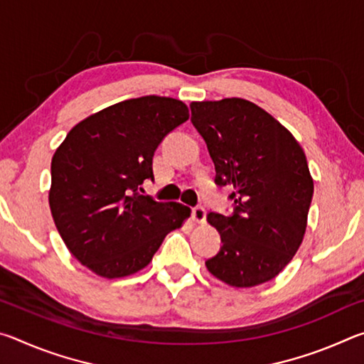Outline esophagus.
<instances>
[{
  "mask_svg": "<svg viewBox=\"0 0 364 364\" xmlns=\"http://www.w3.org/2000/svg\"><path fill=\"white\" fill-rule=\"evenodd\" d=\"M205 215H207V212H205L204 205H196L193 208V218H194V221H197V223H204Z\"/></svg>",
  "mask_w": 364,
  "mask_h": 364,
  "instance_id": "obj_1",
  "label": "esophagus"
}]
</instances>
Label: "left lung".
<instances>
[{"instance_id":"obj_1","label":"left lung","mask_w":364,"mask_h":364,"mask_svg":"<svg viewBox=\"0 0 364 364\" xmlns=\"http://www.w3.org/2000/svg\"><path fill=\"white\" fill-rule=\"evenodd\" d=\"M191 122L215 164V184L234 188L232 213L210 212L220 232L207 269L232 287L278 276L304 239L313 180L300 144L262 107L241 97L191 102Z\"/></svg>"}]
</instances>
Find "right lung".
<instances>
[{
	"instance_id": "1",
	"label": "right lung",
	"mask_w": 364,
	"mask_h": 364,
	"mask_svg": "<svg viewBox=\"0 0 364 364\" xmlns=\"http://www.w3.org/2000/svg\"><path fill=\"white\" fill-rule=\"evenodd\" d=\"M188 119L181 101L143 96L90 115L58 147L49 207L67 249L96 274L143 269L191 215L178 202L141 194L144 180H154V152Z\"/></svg>"
}]
</instances>
